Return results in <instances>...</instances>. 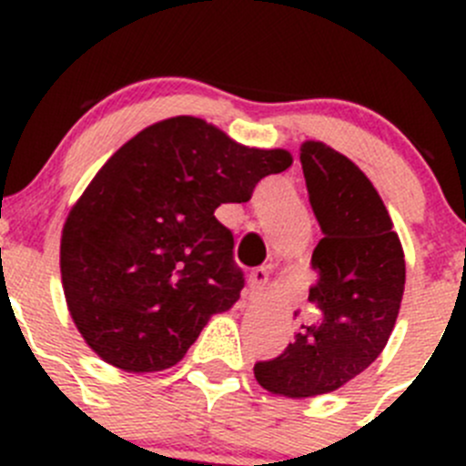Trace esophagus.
Masks as SVG:
<instances>
[{
	"mask_svg": "<svg viewBox=\"0 0 466 466\" xmlns=\"http://www.w3.org/2000/svg\"><path fill=\"white\" fill-rule=\"evenodd\" d=\"M268 284V272L263 268H257V270L250 272V279H248V286H250L252 298H259Z\"/></svg>",
	"mask_w": 466,
	"mask_h": 466,
	"instance_id": "esophagus-1",
	"label": "esophagus"
}]
</instances>
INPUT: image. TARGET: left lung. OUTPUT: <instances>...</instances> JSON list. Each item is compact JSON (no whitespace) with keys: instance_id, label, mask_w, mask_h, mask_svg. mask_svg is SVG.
Returning a JSON list of instances; mask_svg holds the SVG:
<instances>
[{"instance_id":"obj_1","label":"left lung","mask_w":466,"mask_h":466,"mask_svg":"<svg viewBox=\"0 0 466 466\" xmlns=\"http://www.w3.org/2000/svg\"><path fill=\"white\" fill-rule=\"evenodd\" d=\"M309 203L322 238L309 290L318 320L302 324L281 356L255 365L270 394L311 399L359 377L388 345L401 309L406 259L377 187L347 155L316 139L299 146Z\"/></svg>"}]
</instances>
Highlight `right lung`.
Instances as JSON below:
<instances>
[{"label":"right lung","instance_id":"1","mask_svg":"<svg viewBox=\"0 0 466 466\" xmlns=\"http://www.w3.org/2000/svg\"><path fill=\"white\" fill-rule=\"evenodd\" d=\"M290 164L289 150L238 144L189 115L121 146L60 237L65 302L89 350L133 374L180 363L209 318L241 298L234 238L214 211L250 200L261 177Z\"/></svg>","mask_w":466,"mask_h":466}]
</instances>
